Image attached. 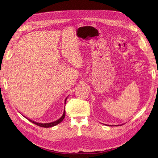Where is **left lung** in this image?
<instances>
[{"mask_svg": "<svg viewBox=\"0 0 158 158\" xmlns=\"http://www.w3.org/2000/svg\"><path fill=\"white\" fill-rule=\"evenodd\" d=\"M107 126H109V125H107Z\"/></svg>", "mask_w": 158, "mask_h": 158, "instance_id": "left-lung-1", "label": "left lung"}]
</instances>
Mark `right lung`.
Returning a JSON list of instances; mask_svg holds the SVG:
<instances>
[{
  "mask_svg": "<svg viewBox=\"0 0 158 158\" xmlns=\"http://www.w3.org/2000/svg\"><path fill=\"white\" fill-rule=\"evenodd\" d=\"M66 99H67V98H66L65 99V100H64L65 104H66ZM64 108H65V107H64ZM64 117H65V109L64 110V113H63V115L61 116V117H60V118H59L58 120H56V121H53V122H51V123H37V122H35V121H33L31 120V119H29V118L26 117H25V118H26L27 119V120H29L30 122L33 123V124H35V125H37V126H40V127H44V128H49V127H54V126H55V125H58V124H59L60 123H61L62 121H63V120L64 119Z\"/></svg>",
  "mask_w": 158,
  "mask_h": 158,
  "instance_id": "obj_1",
  "label": "right lung"
}]
</instances>
